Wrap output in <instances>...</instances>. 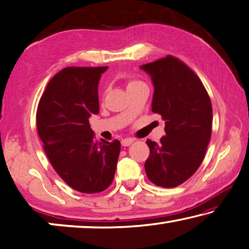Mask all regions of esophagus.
Wrapping results in <instances>:
<instances>
[{"mask_svg": "<svg viewBox=\"0 0 249 249\" xmlns=\"http://www.w3.org/2000/svg\"><path fill=\"white\" fill-rule=\"evenodd\" d=\"M133 142H134V140L133 139H124V140H122V145L128 146V145H131Z\"/></svg>", "mask_w": 249, "mask_h": 249, "instance_id": "obj_1", "label": "esophagus"}]
</instances>
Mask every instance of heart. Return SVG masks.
<instances>
[{
	"label": "heart",
	"instance_id": "1",
	"mask_svg": "<svg viewBox=\"0 0 249 249\" xmlns=\"http://www.w3.org/2000/svg\"><path fill=\"white\" fill-rule=\"evenodd\" d=\"M140 83H141V82H139V81H128L127 82V89L132 88V87H134V86H138V85H140Z\"/></svg>",
	"mask_w": 249,
	"mask_h": 249
}]
</instances>
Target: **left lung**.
Masks as SVG:
<instances>
[{"mask_svg":"<svg viewBox=\"0 0 249 249\" xmlns=\"http://www.w3.org/2000/svg\"><path fill=\"white\" fill-rule=\"evenodd\" d=\"M151 78L152 111L164 122L160 143L148 140L144 168L157 186L176 187L193 175L204 159L212 131V105L198 76L173 56L140 66Z\"/></svg>","mask_w":249,"mask_h":249,"instance_id":"8db88e82","label":"left lung"}]
</instances>
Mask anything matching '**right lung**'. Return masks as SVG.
I'll list each match as a JSON object with an SVG mask.
<instances>
[{"label": "right lung", "mask_w": 249, "mask_h": 249, "mask_svg": "<svg viewBox=\"0 0 249 249\" xmlns=\"http://www.w3.org/2000/svg\"><path fill=\"white\" fill-rule=\"evenodd\" d=\"M107 66L66 68L48 82L37 109L38 135L59 177L81 193H99L114 179L121 143L98 142L90 128L99 113L98 85Z\"/></svg>", "instance_id": "add662e5"}]
</instances>
